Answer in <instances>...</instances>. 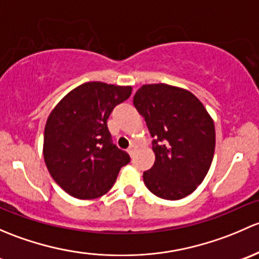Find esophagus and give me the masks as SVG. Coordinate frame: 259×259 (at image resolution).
Segmentation results:
<instances>
[{"instance_id": "34e87169", "label": "esophagus", "mask_w": 259, "mask_h": 259, "mask_svg": "<svg viewBox=\"0 0 259 259\" xmlns=\"http://www.w3.org/2000/svg\"><path fill=\"white\" fill-rule=\"evenodd\" d=\"M135 151H136V145H131L130 148L127 149V152H128L130 156H132V154L135 153Z\"/></svg>"}]
</instances>
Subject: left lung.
<instances>
[{
    "label": "left lung",
    "instance_id": "left-lung-1",
    "mask_svg": "<svg viewBox=\"0 0 259 259\" xmlns=\"http://www.w3.org/2000/svg\"><path fill=\"white\" fill-rule=\"evenodd\" d=\"M154 138V164L143 172L146 187L176 201L191 194L212 163L215 131L201 101L187 90L164 83L143 84L133 97Z\"/></svg>",
    "mask_w": 259,
    "mask_h": 259
}]
</instances>
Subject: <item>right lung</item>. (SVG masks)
Wrapping results in <instances>:
<instances>
[{"label": "right lung", "instance_id": "obj_1", "mask_svg": "<svg viewBox=\"0 0 259 259\" xmlns=\"http://www.w3.org/2000/svg\"><path fill=\"white\" fill-rule=\"evenodd\" d=\"M131 93V86L87 82L67 93L50 113L45 127V163L70 196H103L131 161L127 152L112 143L107 127L111 112Z\"/></svg>", "mask_w": 259, "mask_h": 259}]
</instances>
